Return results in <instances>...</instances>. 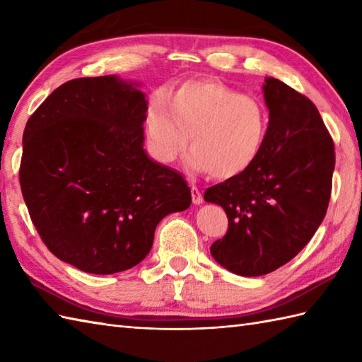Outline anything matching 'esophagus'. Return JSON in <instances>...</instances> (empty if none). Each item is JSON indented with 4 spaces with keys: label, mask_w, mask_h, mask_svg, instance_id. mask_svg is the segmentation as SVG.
<instances>
[{
    "label": "esophagus",
    "mask_w": 362,
    "mask_h": 362,
    "mask_svg": "<svg viewBox=\"0 0 362 362\" xmlns=\"http://www.w3.org/2000/svg\"><path fill=\"white\" fill-rule=\"evenodd\" d=\"M191 196H193V204L196 205H201L204 202V197H202V193L201 189H199L197 187H191Z\"/></svg>",
    "instance_id": "34e87169"
}]
</instances>
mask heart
<instances>
[{
	"instance_id": "heart-1",
	"label": "heart",
	"mask_w": 362,
	"mask_h": 362,
	"mask_svg": "<svg viewBox=\"0 0 362 362\" xmlns=\"http://www.w3.org/2000/svg\"><path fill=\"white\" fill-rule=\"evenodd\" d=\"M153 157L173 163L188 148V165L219 180L233 179L258 160L269 132L267 107L218 81H188L148 110Z\"/></svg>"
}]
</instances>
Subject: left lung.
<instances>
[{
	"instance_id": "1",
	"label": "left lung",
	"mask_w": 362,
	"mask_h": 362,
	"mask_svg": "<svg viewBox=\"0 0 362 362\" xmlns=\"http://www.w3.org/2000/svg\"><path fill=\"white\" fill-rule=\"evenodd\" d=\"M269 132L247 171L205 191L228 230L210 247L227 271L259 276L294 258L324 221L332 196L334 143L317 107L286 83L264 79Z\"/></svg>"
}]
</instances>
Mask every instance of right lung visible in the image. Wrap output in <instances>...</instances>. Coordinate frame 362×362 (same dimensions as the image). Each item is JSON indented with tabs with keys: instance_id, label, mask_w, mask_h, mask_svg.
Here are the masks:
<instances>
[{
	"instance_id": "add662e5",
	"label": "right lung",
	"mask_w": 362,
	"mask_h": 362,
	"mask_svg": "<svg viewBox=\"0 0 362 362\" xmlns=\"http://www.w3.org/2000/svg\"><path fill=\"white\" fill-rule=\"evenodd\" d=\"M138 86L68 81L23 134L20 185L33 224L51 253L88 274L141 263L158 222L191 205L183 177L143 149L148 101Z\"/></svg>"
}]
</instances>
